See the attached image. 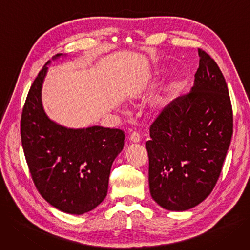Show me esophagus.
I'll return each instance as SVG.
<instances>
[{
  "instance_id": "esophagus-1",
  "label": "esophagus",
  "mask_w": 250,
  "mask_h": 250,
  "mask_svg": "<svg viewBox=\"0 0 250 250\" xmlns=\"http://www.w3.org/2000/svg\"><path fill=\"white\" fill-rule=\"evenodd\" d=\"M128 139H130V141L133 142V143H138V142H140L141 137H140L139 134L134 132V133H132V134L130 135V138H128Z\"/></svg>"
}]
</instances>
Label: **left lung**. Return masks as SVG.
I'll list each match as a JSON object with an SVG mask.
<instances>
[{"label":"left lung","instance_id":"left-lung-1","mask_svg":"<svg viewBox=\"0 0 250 250\" xmlns=\"http://www.w3.org/2000/svg\"><path fill=\"white\" fill-rule=\"evenodd\" d=\"M190 91L166 106L150 125L145 146L149 190L167 210L199 205L213 190L233 135V109L215 61L199 48Z\"/></svg>","mask_w":250,"mask_h":250}]
</instances>
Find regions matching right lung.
Returning <instances> with one entry per match:
<instances>
[{
  "label": "right lung",
  "mask_w": 250,
  "mask_h": 250,
  "mask_svg": "<svg viewBox=\"0 0 250 250\" xmlns=\"http://www.w3.org/2000/svg\"><path fill=\"white\" fill-rule=\"evenodd\" d=\"M46 64L34 80L22 108L23 153L40 195L57 209L80 215L106 198L111 166L124 148L125 135L119 128L97 125L74 130L50 120L41 103Z\"/></svg>",
  "instance_id": "right-lung-1"
}]
</instances>
